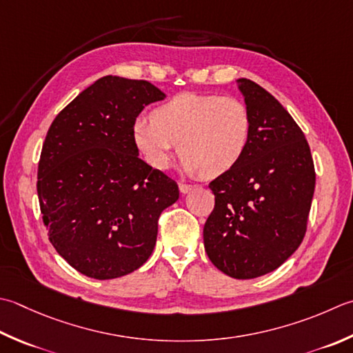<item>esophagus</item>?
<instances>
[{
	"mask_svg": "<svg viewBox=\"0 0 353 353\" xmlns=\"http://www.w3.org/2000/svg\"><path fill=\"white\" fill-rule=\"evenodd\" d=\"M192 188H194V185H190V183H183L181 182L179 183V190H181L182 194H186V192H190Z\"/></svg>",
	"mask_w": 353,
	"mask_h": 353,
	"instance_id": "obj_1",
	"label": "esophagus"
}]
</instances>
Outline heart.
Masks as SVG:
<instances>
[{
  "label": "heart",
  "instance_id": "heart-1",
  "mask_svg": "<svg viewBox=\"0 0 353 353\" xmlns=\"http://www.w3.org/2000/svg\"><path fill=\"white\" fill-rule=\"evenodd\" d=\"M251 131V116L241 101L183 92L156 107L151 121L137 117L131 139L151 168H167L179 143L185 172L216 177L245 157Z\"/></svg>",
  "mask_w": 353,
  "mask_h": 353
}]
</instances>
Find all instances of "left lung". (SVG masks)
<instances>
[{
  "label": "left lung",
  "mask_w": 353,
  "mask_h": 353,
  "mask_svg": "<svg viewBox=\"0 0 353 353\" xmlns=\"http://www.w3.org/2000/svg\"><path fill=\"white\" fill-rule=\"evenodd\" d=\"M251 116L240 163L210 183L216 205L203 226L212 265L232 279H255L281 266L305 237L315 170L301 128L251 79H237Z\"/></svg>",
  "instance_id": "1"
}]
</instances>
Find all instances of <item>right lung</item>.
<instances>
[{
  "mask_svg": "<svg viewBox=\"0 0 353 353\" xmlns=\"http://www.w3.org/2000/svg\"><path fill=\"white\" fill-rule=\"evenodd\" d=\"M165 93L148 81L103 76L54 117L38 165L48 240L76 271L123 277L154 250L161 212L177 183L139 159L131 127Z\"/></svg>",
  "mask_w": 353,
  "mask_h": 353,
  "instance_id": "obj_1",
  "label": "right lung"
}]
</instances>
